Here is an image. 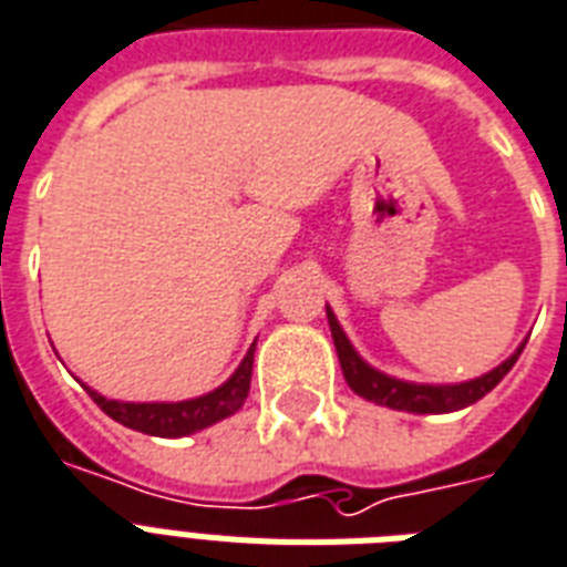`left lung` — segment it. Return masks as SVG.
Returning <instances> with one entry per match:
<instances>
[{"mask_svg":"<svg viewBox=\"0 0 567 567\" xmlns=\"http://www.w3.org/2000/svg\"><path fill=\"white\" fill-rule=\"evenodd\" d=\"M328 324L330 333H333V346H337L339 365H342V374H346L348 386L354 389L357 395L365 398V401H374V404L392 406V410H406V412H454L471 406L474 401H480L483 395H488L492 389L506 378V371L513 369L515 360L520 357L524 346L515 351L506 362H501L497 369H492L488 374L477 380H468V383H454V386H427V383H406V380L389 378L383 371L371 369L369 362H362V357L357 354L354 346L348 342V337L339 328L337 316L330 312L328 307Z\"/></svg>","mask_w":567,"mask_h":567,"instance_id":"left-lung-1","label":"left lung"}]
</instances>
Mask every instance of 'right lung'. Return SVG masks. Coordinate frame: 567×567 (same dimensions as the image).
I'll list each match as a JSON object with an SVG mask.
<instances>
[{
  "instance_id": "add662e5",
  "label": "right lung",
  "mask_w": 567,
  "mask_h": 567,
  "mask_svg": "<svg viewBox=\"0 0 567 567\" xmlns=\"http://www.w3.org/2000/svg\"><path fill=\"white\" fill-rule=\"evenodd\" d=\"M251 365H255V346L248 348L246 360L239 362V369L219 389H213L202 398H193V401H178V404H122V401L99 395L93 389H87V392L102 406V412H107L113 421H120L125 427L148 433V436H189L196 430H205L216 421L228 419L230 412H237L246 404L248 389H251Z\"/></svg>"
}]
</instances>
